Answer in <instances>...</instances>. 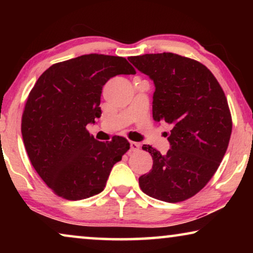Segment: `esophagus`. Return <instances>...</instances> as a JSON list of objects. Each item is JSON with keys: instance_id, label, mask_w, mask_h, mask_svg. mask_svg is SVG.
<instances>
[{"instance_id": "esophagus-1", "label": "esophagus", "mask_w": 253, "mask_h": 253, "mask_svg": "<svg viewBox=\"0 0 253 253\" xmlns=\"http://www.w3.org/2000/svg\"><path fill=\"white\" fill-rule=\"evenodd\" d=\"M130 147H131V151L137 152V151H139L140 144H139V143H136V141H131V143H130Z\"/></svg>"}]
</instances>
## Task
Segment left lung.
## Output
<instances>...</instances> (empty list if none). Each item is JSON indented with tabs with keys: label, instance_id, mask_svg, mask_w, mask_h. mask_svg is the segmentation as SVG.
Returning a JSON list of instances; mask_svg holds the SVG:
<instances>
[{
	"label": "left lung",
	"instance_id": "obj_1",
	"mask_svg": "<svg viewBox=\"0 0 253 253\" xmlns=\"http://www.w3.org/2000/svg\"><path fill=\"white\" fill-rule=\"evenodd\" d=\"M154 83L153 119L170 126V150L162 155L150 145L153 166L139 177L152 198L178 203L191 198L219 168L229 144L233 122L223 89L198 61L172 53L127 58Z\"/></svg>",
	"mask_w": 253,
	"mask_h": 253
}]
</instances>
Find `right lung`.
Wrapping results in <instances>:
<instances>
[{"label": "right lung", "mask_w": 253, "mask_h": 253, "mask_svg": "<svg viewBox=\"0 0 253 253\" xmlns=\"http://www.w3.org/2000/svg\"><path fill=\"white\" fill-rule=\"evenodd\" d=\"M124 57L88 54L48 68L31 89L22 117L30 161L42 181L68 200L105 189L113 166L130 148L126 138L99 141L86 126L101 116L103 85L117 75H133Z\"/></svg>", "instance_id": "right-lung-1"}]
</instances>
